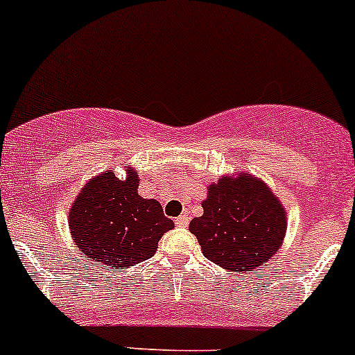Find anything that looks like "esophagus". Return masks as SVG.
Here are the masks:
<instances>
[{
	"label": "esophagus",
	"mask_w": 355,
	"mask_h": 355,
	"mask_svg": "<svg viewBox=\"0 0 355 355\" xmlns=\"http://www.w3.org/2000/svg\"><path fill=\"white\" fill-rule=\"evenodd\" d=\"M189 220H190V217H189V214H182L180 217H177V219H175V224L178 225V227H187V225H189Z\"/></svg>",
	"instance_id": "1"
}]
</instances>
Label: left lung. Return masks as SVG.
<instances>
[{
	"label": "left lung",
	"instance_id": "1",
	"mask_svg": "<svg viewBox=\"0 0 355 355\" xmlns=\"http://www.w3.org/2000/svg\"><path fill=\"white\" fill-rule=\"evenodd\" d=\"M204 214L190 222L202 252L229 271L246 272L275 256L286 231L283 205L254 177L220 178L209 187Z\"/></svg>",
	"mask_w": 355,
	"mask_h": 355
}]
</instances>
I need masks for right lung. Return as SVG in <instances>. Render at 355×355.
I'll use <instances>...</instances> for the list:
<instances>
[{
  "instance_id": "1",
  "label": "right lung",
  "mask_w": 355,
  "mask_h": 355,
  "mask_svg": "<svg viewBox=\"0 0 355 355\" xmlns=\"http://www.w3.org/2000/svg\"><path fill=\"white\" fill-rule=\"evenodd\" d=\"M138 175L119 180L112 171L89 182L69 212L77 248L92 261L114 270L143 263L155 254L159 237L173 229L155 198L138 196Z\"/></svg>"
}]
</instances>
